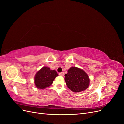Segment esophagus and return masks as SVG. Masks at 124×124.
I'll return each instance as SVG.
<instances>
[{"instance_id": "obj_1", "label": "esophagus", "mask_w": 124, "mask_h": 124, "mask_svg": "<svg viewBox=\"0 0 124 124\" xmlns=\"http://www.w3.org/2000/svg\"><path fill=\"white\" fill-rule=\"evenodd\" d=\"M59 75L60 76H62V77H63V76H64V73H63V72H61V73H59Z\"/></svg>"}]
</instances>
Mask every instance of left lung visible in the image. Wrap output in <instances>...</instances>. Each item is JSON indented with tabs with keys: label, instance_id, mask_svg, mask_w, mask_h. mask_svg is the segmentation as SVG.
Wrapping results in <instances>:
<instances>
[{
	"label": "left lung",
	"instance_id": "obj_1",
	"mask_svg": "<svg viewBox=\"0 0 124 124\" xmlns=\"http://www.w3.org/2000/svg\"><path fill=\"white\" fill-rule=\"evenodd\" d=\"M65 76L67 86L73 92H80L88 87L90 80L87 74L83 70L71 67Z\"/></svg>",
	"mask_w": 124,
	"mask_h": 124
}]
</instances>
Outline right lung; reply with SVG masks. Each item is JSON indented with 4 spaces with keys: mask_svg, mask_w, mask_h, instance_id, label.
<instances>
[{
    "mask_svg": "<svg viewBox=\"0 0 124 124\" xmlns=\"http://www.w3.org/2000/svg\"><path fill=\"white\" fill-rule=\"evenodd\" d=\"M58 74L55 70H51L47 67H43L37 72L34 83L37 88L44 89L52 85Z\"/></svg>",
    "mask_w": 124,
    "mask_h": 124,
    "instance_id": "1",
    "label": "right lung"
}]
</instances>
